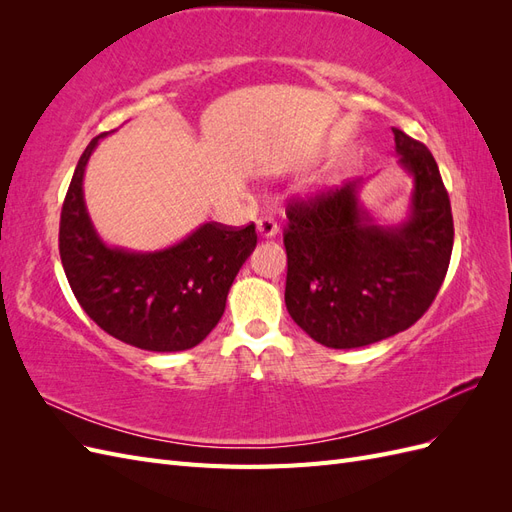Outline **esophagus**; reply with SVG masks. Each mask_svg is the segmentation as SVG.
<instances>
[{"label": "esophagus", "instance_id": "obj_1", "mask_svg": "<svg viewBox=\"0 0 512 512\" xmlns=\"http://www.w3.org/2000/svg\"><path fill=\"white\" fill-rule=\"evenodd\" d=\"M256 230L262 239H271L277 235V222L271 215H262V218L256 222Z\"/></svg>", "mask_w": 512, "mask_h": 512}]
</instances>
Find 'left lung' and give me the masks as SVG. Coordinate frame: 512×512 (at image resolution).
Returning a JSON list of instances; mask_svg holds the SVG:
<instances>
[{
	"mask_svg": "<svg viewBox=\"0 0 512 512\" xmlns=\"http://www.w3.org/2000/svg\"><path fill=\"white\" fill-rule=\"evenodd\" d=\"M412 177L410 213L386 226L361 203L365 179L288 203L286 307L314 342L350 350L406 331L444 282L453 252L451 200L431 151L393 128Z\"/></svg>",
	"mask_w": 512,
	"mask_h": 512,
	"instance_id": "obj_1",
	"label": "left lung"
}]
</instances>
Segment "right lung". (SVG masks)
I'll return each instance as SVG.
<instances>
[{
    "label": "right lung",
    "mask_w": 512,
    "mask_h": 512,
    "mask_svg": "<svg viewBox=\"0 0 512 512\" xmlns=\"http://www.w3.org/2000/svg\"><path fill=\"white\" fill-rule=\"evenodd\" d=\"M87 145L61 207L59 256L68 284L85 314L123 344L149 352L198 346L220 322L228 290L254 252V224L198 226L183 241L158 252L106 245L85 207Z\"/></svg>",
    "instance_id": "add662e5"
}]
</instances>
